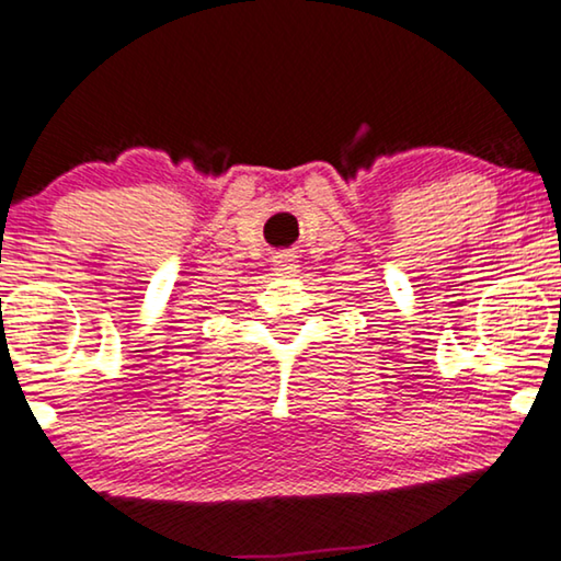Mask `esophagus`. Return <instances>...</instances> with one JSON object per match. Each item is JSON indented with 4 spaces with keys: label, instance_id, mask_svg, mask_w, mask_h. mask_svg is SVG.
Returning <instances> with one entry per match:
<instances>
[{
    "label": "esophagus",
    "instance_id": "esophagus-1",
    "mask_svg": "<svg viewBox=\"0 0 561 561\" xmlns=\"http://www.w3.org/2000/svg\"><path fill=\"white\" fill-rule=\"evenodd\" d=\"M274 272L277 274H291L297 270V264H295V254H289V251H284V254H277L274 256Z\"/></svg>",
    "mask_w": 561,
    "mask_h": 561
}]
</instances>
